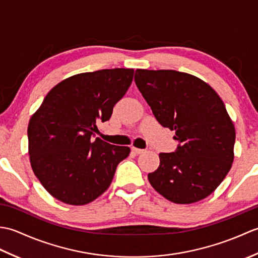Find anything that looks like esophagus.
Here are the masks:
<instances>
[{
    "label": "esophagus",
    "instance_id": "1",
    "mask_svg": "<svg viewBox=\"0 0 258 258\" xmlns=\"http://www.w3.org/2000/svg\"><path fill=\"white\" fill-rule=\"evenodd\" d=\"M132 152L134 153V154H142V153L144 152V150L138 149V147H132Z\"/></svg>",
    "mask_w": 258,
    "mask_h": 258
}]
</instances>
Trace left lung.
Instances as JSON below:
<instances>
[{
    "mask_svg": "<svg viewBox=\"0 0 258 258\" xmlns=\"http://www.w3.org/2000/svg\"><path fill=\"white\" fill-rule=\"evenodd\" d=\"M135 83L179 143L174 153L160 154V166L147 176L153 188L176 204L206 199L234 161L235 127L225 104L206 82L174 70L138 69Z\"/></svg>",
    "mask_w": 258,
    "mask_h": 258,
    "instance_id": "8db88e82",
    "label": "left lung"
}]
</instances>
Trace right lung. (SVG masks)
I'll list each match as a JSON object with an SVG mask.
<instances>
[{
    "label": "right lung",
    "instance_id": "add662e5",
    "mask_svg": "<svg viewBox=\"0 0 258 258\" xmlns=\"http://www.w3.org/2000/svg\"><path fill=\"white\" fill-rule=\"evenodd\" d=\"M133 75V69H112L70 76L32 115L27 127L31 166L54 199L86 205L109 187L131 150L91 138L97 122L111 117Z\"/></svg>",
    "mask_w": 258,
    "mask_h": 258
}]
</instances>
